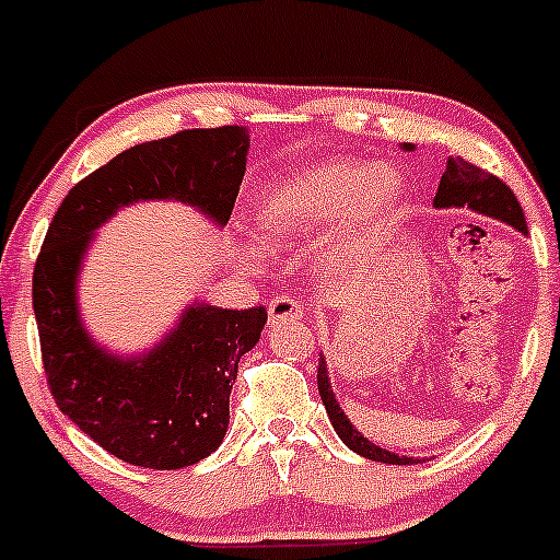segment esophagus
I'll use <instances>...</instances> for the list:
<instances>
[{"mask_svg": "<svg viewBox=\"0 0 560 560\" xmlns=\"http://www.w3.org/2000/svg\"><path fill=\"white\" fill-rule=\"evenodd\" d=\"M270 325H284V322L303 319V306L295 295H276L268 303Z\"/></svg>", "mask_w": 560, "mask_h": 560, "instance_id": "34e87169", "label": "esophagus"}]
</instances>
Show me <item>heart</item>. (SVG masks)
Listing matches in <instances>:
<instances>
[{"label":"heart","mask_w":560,"mask_h":560,"mask_svg":"<svg viewBox=\"0 0 560 560\" xmlns=\"http://www.w3.org/2000/svg\"><path fill=\"white\" fill-rule=\"evenodd\" d=\"M406 184L389 167L365 162H322L295 173L265 202L259 230L273 246L312 241L336 224L327 241L332 262H349L374 248L398 219Z\"/></svg>","instance_id":"heart-1"}]
</instances>
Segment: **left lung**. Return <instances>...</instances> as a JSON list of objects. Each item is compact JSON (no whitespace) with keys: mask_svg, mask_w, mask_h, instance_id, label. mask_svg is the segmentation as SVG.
I'll return each mask as SVG.
<instances>
[{"mask_svg":"<svg viewBox=\"0 0 560 560\" xmlns=\"http://www.w3.org/2000/svg\"><path fill=\"white\" fill-rule=\"evenodd\" d=\"M404 149L411 151L415 145L406 143ZM433 206L436 208L468 206L471 211L485 213V217H493V219H501V222L512 224L517 233H528V228H525L523 208H521V202H517V197L512 195L510 186H506L501 178H495V175L485 173L482 167L466 162L463 156H450L447 171H444V175H442V184H439ZM316 385H319L322 404H325L332 428H336V433L341 436V442L347 444L349 450H354L358 455L369 457V460L393 463V466H409V463H415V457L395 455V453H389V450L376 447V444H371L363 433H358V428L349 422V417L343 415V409L338 406L336 393H332L330 380H327L325 358H319Z\"/></svg>","mask_w":560,"mask_h":560,"instance_id":"1","label":"left lung"}]
</instances>
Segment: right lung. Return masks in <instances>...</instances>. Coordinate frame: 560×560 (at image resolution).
Returning <instances> with one entry per match:
<instances>
[{
  "label": "right lung",
  "instance_id": "1",
  "mask_svg": "<svg viewBox=\"0 0 560 560\" xmlns=\"http://www.w3.org/2000/svg\"><path fill=\"white\" fill-rule=\"evenodd\" d=\"M244 127L184 129L132 145L78 180L61 200L32 276L39 352L56 406L100 447L140 468L171 471L222 444L241 358L268 312L195 303L140 358L105 352L83 327L75 284L94 230L138 200H180L217 224L233 213L246 173Z\"/></svg>",
  "mask_w": 560,
  "mask_h": 560
}]
</instances>
